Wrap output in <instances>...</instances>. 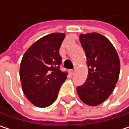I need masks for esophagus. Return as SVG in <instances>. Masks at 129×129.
<instances>
[{"instance_id": "obj_1", "label": "esophagus", "mask_w": 129, "mask_h": 129, "mask_svg": "<svg viewBox=\"0 0 129 129\" xmlns=\"http://www.w3.org/2000/svg\"><path fill=\"white\" fill-rule=\"evenodd\" d=\"M75 72V69H72V70H71V74H72V75H74Z\"/></svg>"}]
</instances>
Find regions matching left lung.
I'll use <instances>...</instances> for the list:
<instances>
[{
  "label": "left lung",
  "mask_w": 129,
  "mask_h": 129,
  "mask_svg": "<svg viewBox=\"0 0 129 129\" xmlns=\"http://www.w3.org/2000/svg\"><path fill=\"white\" fill-rule=\"evenodd\" d=\"M79 39L87 57L88 75L85 83L76 90L84 103L96 106L115 88L120 72L119 58L112 43L100 34H81Z\"/></svg>",
  "instance_id": "left-lung-1"
}]
</instances>
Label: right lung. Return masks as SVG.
I'll return each mask as SVG.
<instances>
[{
    "label": "right lung",
    "mask_w": 129,
    "mask_h": 129,
    "mask_svg": "<svg viewBox=\"0 0 129 129\" xmlns=\"http://www.w3.org/2000/svg\"><path fill=\"white\" fill-rule=\"evenodd\" d=\"M65 34L53 33L34 42L24 53L20 65L24 94L35 106L46 108L57 98L67 73L60 69L59 49Z\"/></svg>",
    "instance_id": "obj_1"
}]
</instances>
